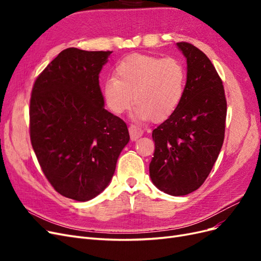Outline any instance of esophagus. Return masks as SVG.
<instances>
[{
    "mask_svg": "<svg viewBox=\"0 0 261 261\" xmlns=\"http://www.w3.org/2000/svg\"><path fill=\"white\" fill-rule=\"evenodd\" d=\"M128 130H129V135H130V139H132V140L138 139L139 137L143 136V134H144L143 129L139 128L137 125H134V124L129 125Z\"/></svg>",
    "mask_w": 261,
    "mask_h": 261,
    "instance_id": "1",
    "label": "esophagus"
}]
</instances>
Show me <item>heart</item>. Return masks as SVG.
<instances>
[{"label": "heart", "mask_w": 261, "mask_h": 261, "mask_svg": "<svg viewBox=\"0 0 261 261\" xmlns=\"http://www.w3.org/2000/svg\"><path fill=\"white\" fill-rule=\"evenodd\" d=\"M186 69L179 60L132 54L117 63L114 77L101 85V94L110 112L121 115L134 102V116L140 121L169 118L183 100Z\"/></svg>", "instance_id": "b5f03b06"}]
</instances>
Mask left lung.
Returning a JSON list of instances; mask_svg holds the SVG:
<instances>
[{
  "mask_svg": "<svg viewBox=\"0 0 261 261\" xmlns=\"http://www.w3.org/2000/svg\"><path fill=\"white\" fill-rule=\"evenodd\" d=\"M187 62L183 100L152 132L154 153L149 164L152 183L172 196L198 189L222 148L226 99L222 81L208 57L195 45L177 42Z\"/></svg>",
  "mask_w": 261,
  "mask_h": 261,
  "instance_id": "left-lung-1",
  "label": "left lung"
}]
</instances>
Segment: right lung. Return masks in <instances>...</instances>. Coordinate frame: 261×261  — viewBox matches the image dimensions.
Returning <instances> with one entry per match:
<instances>
[{
	"label": "right lung",
	"instance_id": "obj_1",
	"mask_svg": "<svg viewBox=\"0 0 261 261\" xmlns=\"http://www.w3.org/2000/svg\"><path fill=\"white\" fill-rule=\"evenodd\" d=\"M111 53L63 50L31 90L29 130L38 162L55 191L77 201L105 191L129 141L126 123L103 108L99 86Z\"/></svg>",
	"mask_w": 261,
	"mask_h": 261
}]
</instances>
